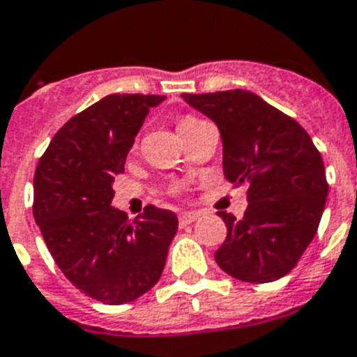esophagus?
Returning <instances> with one entry per match:
<instances>
[{
    "mask_svg": "<svg viewBox=\"0 0 357 357\" xmlns=\"http://www.w3.org/2000/svg\"><path fill=\"white\" fill-rule=\"evenodd\" d=\"M197 218H199V214L197 213H181V216H178V222H181V226H188V224L195 222Z\"/></svg>",
    "mask_w": 357,
    "mask_h": 357,
    "instance_id": "34e87169",
    "label": "esophagus"
}]
</instances>
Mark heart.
Returning <instances> with one entry per match:
<instances>
[{
  "label": "heart",
  "mask_w": 357,
  "mask_h": 357,
  "mask_svg": "<svg viewBox=\"0 0 357 357\" xmlns=\"http://www.w3.org/2000/svg\"><path fill=\"white\" fill-rule=\"evenodd\" d=\"M197 122H201V120H197V118L194 116H184L178 120V131L182 130H188V128H192V126H195Z\"/></svg>",
  "instance_id": "1"
}]
</instances>
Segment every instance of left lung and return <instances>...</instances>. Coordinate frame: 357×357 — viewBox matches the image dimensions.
Returning a JSON list of instances; mask_svg holds the SVG:
<instances>
[{
	"mask_svg": "<svg viewBox=\"0 0 357 357\" xmlns=\"http://www.w3.org/2000/svg\"><path fill=\"white\" fill-rule=\"evenodd\" d=\"M218 126L224 176L248 184L245 216L220 211L227 237L214 259L243 282L288 275L314 239L328 199L326 169L309 133L294 118L246 92L182 93Z\"/></svg>",
	"mask_w": 357,
	"mask_h": 357,
	"instance_id": "obj_1",
	"label": "left lung"
}]
</instances>
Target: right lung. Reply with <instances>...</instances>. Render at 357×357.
Masks as SVG:
<instances>
[{
  "label": "right lung",
  "mask_w": 357,
  "mask_h": 357,
  "mask_svg": "<svg viewBox=\"0 0 357 357\" xmlns=\"http://www.w3.org/2000/svg\"><path fill=\"white\" fill-rule=\"evenodd\" d=\"M165 96L112 93L73 116L37 163L33 216L67 280L105 305H122L160 280L178 218L149 205L137 220L112 207L114 176L152 107Z\"/></svg>",
  "instance_id": "1"
}]
</instances>
